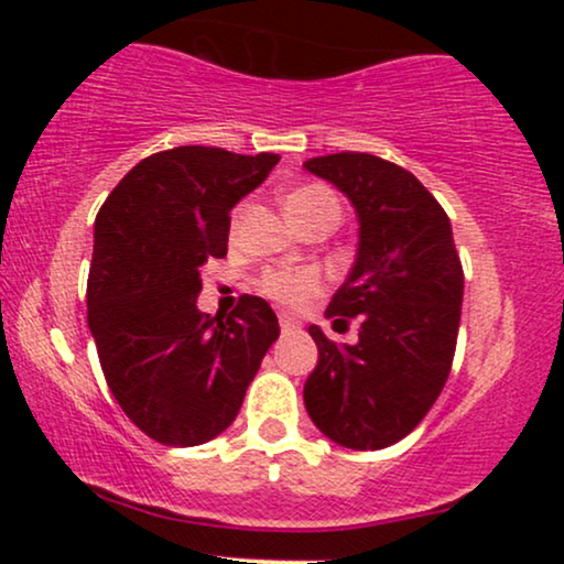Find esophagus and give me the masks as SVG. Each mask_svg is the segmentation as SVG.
<instances>
[{
	"label": "esophagus",
	"instance_id": "1",
	"mask_svg": "<svg viewBox=\"0 0 564 564\" xmlns=\"http://www.w3.org/2000/svg\"><path fill=\"white\" fill-rule=\"evenodd\" d=\"M278 323H281V332L283 334H294L296 328H300V321L289 318V315H281V321H278Z\"/></svg>",
	"mask_w": 564,
	"mask_h": 564
}]
</instances>
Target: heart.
Listing matches in <instances>:
<instances>
[{"instance_id":"obj_1","label":"heart","mask_w":564,"mask_h":564,"mask_svg":"<svg viewBox=\"0 0 564 564\" xmlns=\"http://www.w3.org/2000/svg\"><path fill=\"white\" fill-rule=\"evenodd\" d=\"M286 212L294 225H304L315 217L339 219V200L328 187L304 185L291 191L286 196ZM238 219V215H236ZM260 289L270 300L286 304V307H300L321 289V275L307 268H275L262 275Z\"/></svg>"}]
</instances>
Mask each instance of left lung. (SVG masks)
<instances>
[{"label":"left lung","instance_id":"8db88e82","mask_svg":"<svg viewBox=\"0 0 564 564\" xmlns=\"http://www.w3.org/2000/svg\"><path fill=\"white\" fill-rule=\"evenodd\" d=\"M304 170L345 193L358 217L355 264L326 318L360 323L355 345L310 326L318 366L304 408L336 445L379 451L422 422L451 373L464 296L451 219L411 172L371 153L315 156Z\"/></svg>","mask_w":564,"mask_h":564}]
</instances>
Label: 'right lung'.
<instances>
[{"label":"right lung","instance_id":"add662e5","mask_svg":"<svg viewBox=\"0 0 564 564\" xmlns=\"http://www.w3.org/2000/svg\"><path fill=\"white\" fill-rule=\"evenodd\" d=\"M275 153L180 145L127 172L95 219L87 323L116 403L174 448L215 440L281 328L262 296L228 318L198 310L200 268L228 254L230 209L260 187Z\"/></svg>","mask_w":564,"mask_h":564}]
</instances>
